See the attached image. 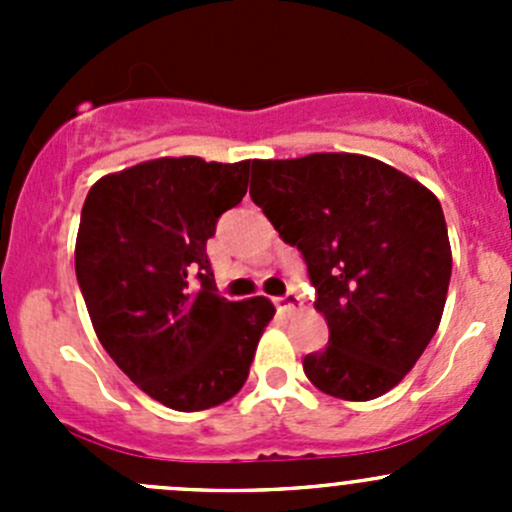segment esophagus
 <instances>
[{
	"label": "esophagus",
	"mask_w": 512,
	"mask_h": 512,
	"mask_svg": "<svg viewBox=\"0 0 512 512\" xmlns=\"http://www.w3.org/2000/svg\"><path fill=\"white\" fill-rule=\"evenodd\" d=\"M275 304L282 312H297V309H302V297H299L297 292H287L282 294V297H277Z\"/></svg>",
	"instance_id": "esophagus-1"
}]
</instances>
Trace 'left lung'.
<instances>
[{"label": "left lung", "mask_w": 512, "mask_h": 512, "mask_svg": "<svg viewBox=\"0 0 512 512\" xmlns=\"http://www.w3.org/2000/svg\"><path fill=\"white\" fill-rule=\"evenodd\" d=\"M252 203L307 262L329 344L304 356L324 394L369 401L394 389L436 334L451 245L436 195L354 153L252 160Z\"/></svg>", "instance_id": "left-lung-1"}]
</instances>
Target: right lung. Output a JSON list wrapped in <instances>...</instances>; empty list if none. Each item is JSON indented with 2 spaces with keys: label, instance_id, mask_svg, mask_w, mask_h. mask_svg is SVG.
Wrapping results in <instances>:
<instances>
[{
  "label": "right lung",
  "instance_id": "add662e5",
  "mask_svg": "<svg viewBox=\"0 0 512 512\" xmlns=\"http://www.w3.org/2000/svg\"><path fill=\"white\" fill-rule=\"evenodd\" d=\"M250 160L156 158L86 195L76 280L98 342L151 399L203 411L232 399L275 317L270 299L220 297L208 245L247 193Z\"/></svg>",
  "mask_w": 512,
  "mask_h": 512
}]
</instances>
